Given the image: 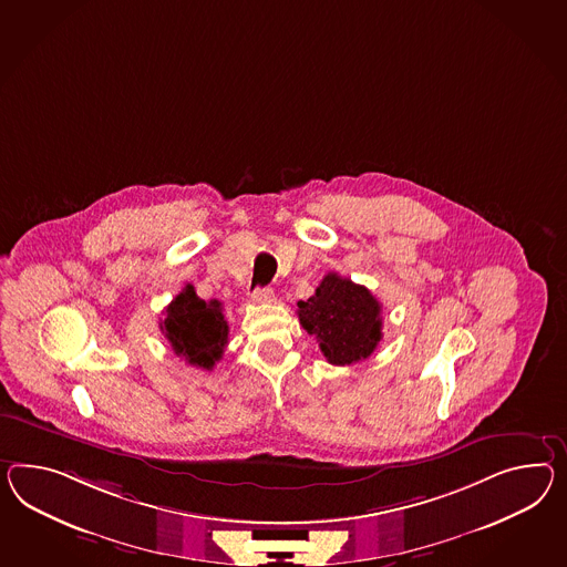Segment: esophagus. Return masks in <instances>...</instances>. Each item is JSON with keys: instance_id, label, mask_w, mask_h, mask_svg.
I'll list each match as a JSON object with an SVG mask.
<instances>
[{"instance_id": "esophagus-1", "label": "esophagus", "mask_w": 567, "mask_h": 567, "mask_svg": "<svg viewBox=\"0 0 567 567\" xmlns=\"http://www.w3.org/2000/svg\"><path fill=\"white\" fill-rule=\"evenodd\" d=\"M252 302H257V305H269V302H274L276 300V293L271 288H257V290L252 291Z\"/></svg>"}]
</instances>
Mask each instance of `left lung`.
<instances>
[{
    "label": "left lung",
    "instance_id": "left-lung-1",
    "mask_svg": "<svg viewBox=\"0 0 567 567\" xmlns=\"http://www.w3.org/2000/svg\"><path fill=\"white\" fill-rule=\"evenodd\" d=\"M382 306L372 291L348 277L327 274L308 300L298 302V319L315 334L327 362L349 365L374 353L382 339Z\"/></svg>",
    "mask_w": 567,
    "mask_h": 567
}]
</instances>
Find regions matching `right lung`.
<instances>
[{
	"label": "right lung",
	"mask_w": 567,
	"mask_h": 567,
	"mask_svg": "<svg viewBox=\"0 0 567 567\" xmlns=\"http://www.w3.org/2000/svg\"><path fill=\"white\" fill-rule=\"evenodd\" d=\"M161 329L178 358L204 370H212L228 346L221 302H205L190 284L166 306Z\"/></svg>",
	"instance_id": "1"
}]
</instances>
